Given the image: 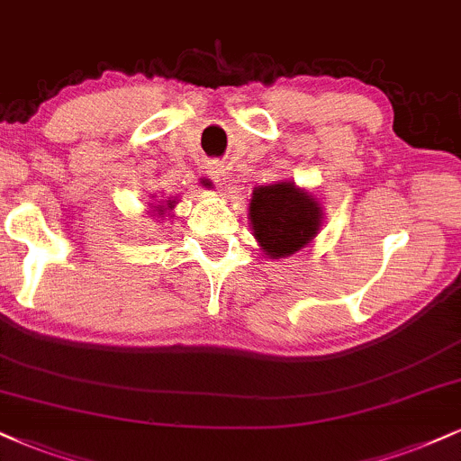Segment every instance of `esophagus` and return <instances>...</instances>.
<instances>
[{
  "label": "esophagus",
  "mask_w": 461,
  "mask_h": 461,
  "mask_svg": "<svg viewBox=\"0 0 461 461\" xmlns=\"http://www.w3.org/2000/svg\"><path fill=\"white\" fill-rule=\"evenodd\" d=\"M208 176L212 177V180L216 182V185H219L221 188H227V169H225V165L223 163H219V160H212V163H208Z\"/></svg>",
  "instance_id": "1"
}]
</instances>
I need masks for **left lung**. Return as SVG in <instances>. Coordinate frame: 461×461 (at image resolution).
I'll return each instance as SVG.
<instances>
[{
	"label": "left lung",
	"instance_id": "left-lung-1",
	"mask_svg": "<svg viewBox=\"0 0 461 461\" xmlns=\"http://www.w3.org/2000/svg\"><path fill=\"white\" fill-rule=\"evenodd\" d=\"M249 221L259 251L270 259H285L312 245L324 223V208L307 188L281 180L255 186Z\"/></svg>",
	"mask_w": 461,
	"mask_h": 461
}]
</instances>
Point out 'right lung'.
Listing matches in <instances>:
<instances>
[{"instance_id":"add662e5","label":"right lung","mask_w":461,"mask_h":461,"mask_svg":"<svg viewBox=\"0 0 461 461\" xmlns=\"http://www.w3.org/2000/svg\"><path fill=\"white\" fill-rule=\"evenodd\" d=\"M177 199L176 197H167L165 202H158V203H152V216H158L160 221L167 216V212H171V210L176 208Z\"/></svg>"}]
</instances>
